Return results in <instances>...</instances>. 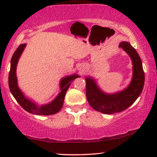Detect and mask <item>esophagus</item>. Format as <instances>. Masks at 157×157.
<instances>
[{
	"label": "esophagus",
	"instance_id": "34e87169",
	"mask_svg": "<svg viewBox=\"0 0 157 157\" xmlns=\"http://www.w3.org/2000/svg\"><path fill=\"white\" fill-rule=\"evenodd\" d=\"M82 70H83V69H82Z\"/></svg>",
	"mask_w": 157,
	"mask_h": 157
}]
</instances>
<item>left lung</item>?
Listing matches in <instances>:
<instances>
[{
  "label": "left lung",
  "mask_w": 157,
  "mask_h": 157,
  "mask_svg": "<svg viewBox=\"0 0 157 157\" xmlns=\"http://www.w3.org/2000/svg\"><path fill=\"white\" fill-rule=\"evenodd\" d=\"M119 47L129 56L133 65L132 81L126 89L113 94H107L98 87L95 79L86 77L88 101L96 111L106 114L121 112L132 106L140 96L144 84V72L138 53L128 42L122 41Z\"/></svg>",
  "instance_id": "obj_1"
}]
</instances>
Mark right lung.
I'll return each instance as SVG.
<instances>
[{"label": "right lung", "mask_w": 157, "mask_h": 157, "mask_svg": "<svg viewBox=\"0 0 157 157\" xmlns=\"http://www.w3.org/2000/svg\"><path fill=\"white\" fill-rule=\"evenodd\" d=\"M26 46V44H21L15 51L10 61V69L8 76V85L10 91L17 102L28 112L36 115H52L55 114L61 110L63 104L64 98L66 91L69 88L71 83L75 78L80 77L77 74H72L65 76L60 81V89L61 91L52 101L46 104L39 105L24 95L18 86V80L16 76V67L18 60L20 59L23 51Z\"/></svg>", "instance_id": "obj_1"}]
</instances>
